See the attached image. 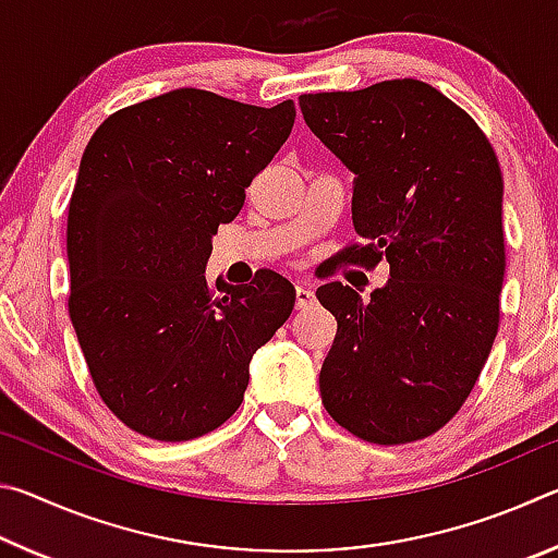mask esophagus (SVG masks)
<instances>
[{
	"label": "esophagus",
	"instance_id": "1",
	"mask_svg": "<svg viewBox=\"0 0 558 558\" xmlns=\"http://www.w3.org/2000/svg\"><path fill=\"white\" fill-rule=\"evenodd\" d=\"M315 290L307 286H295V302L298 307H313L315 305Z\"/></svg>",
	"mask_w": 558,
	"mask_h": 558
}]
</instances>
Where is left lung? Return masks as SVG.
<instances>
[{"label": "left lung", "mask_w": 558, "mask_h": 558, "mask_svg": "<svg viewBox=\"0 0 558 558\" xmlns=\"http://www.w3.org/2000/svg\"><path fill=\"white\" fill-rule=\"evenodd\" d=\"M307 128L354 174L364 245L344 260H389L369 300L317 288L337 337L319 372L327 413L354 436L399 446L460 411L489 356L505 280L502 172L465 110L415 78L300 96Z\"/></svg>", "instance_id": "1"}]
</instances>
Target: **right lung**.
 Instances as JSON below:
<instances>
[{
  "label": "right lung",
  "mask_w": 558,
  "mask_h": 558,
  "mask_svg": "<svg viewBox=\"0 0 558 558\" xmlns=\"http://www.w3.org/2000/svg\"><path fill=\"white\" fill-rule=\"evenodd\" d=\"M295 106L177 88L122 108L81 157L69 204V313L93 384L128 428L177 442L219 428L253 354L295 307L260 270L206 282L211 239L286 143Z\"/></svg>",
  "instance_id": "obj_1"
}]
</instances>
